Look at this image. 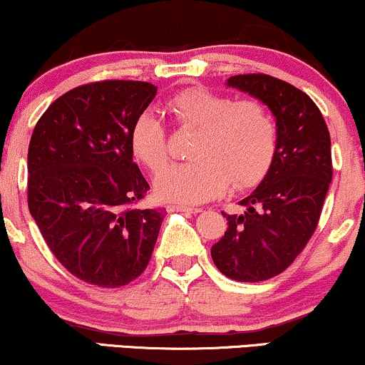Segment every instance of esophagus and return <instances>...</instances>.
Instances as JSON below:
<instances>
[{
	"instance_id": "esophagus-1",
	"label": "esophagus",
	"mask_w": 365,
	"mask_h": 365,
	"mask_svg": "<svg viewBox=\"0 0 365 365\" xmlns=\"http://www.w3.org/2000/svg\"><path fill=\"white\" fill-rule=\"evenodd\" d=\"M169 211H176V212H191V214H197V212H201V209H197V207H189V206H171L169 207Z\"/></svg>"
}]
</instances>
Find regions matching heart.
Returning a JSON list of instances; mask_svg holds the SVG:
<instances>
[{
	"label": "heart",
	"mask_w": 365,
	"mask_h": 365,
	"mask_svg": "<svg viewBox=\"0 0 365 365\" xmlns=\"http://www.w3.org/2000/svg\"><path fill=\"white\" fill-rule=\"evenodd\" d=\"M179 126L197 129L191 148L194 161L168 164V131L161 118L143 111L134 119L129 144L149 171L159 174L156 191L166 201L201 204L219 196L232 182L242 189L257 182L277 149V124L262 101H232L204 88H189L168 99Z\"/></svg>",
	"instance_id": "b5f03b06"
}]
</instances>
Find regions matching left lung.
Masks as SVG:
<instances>
[{"label": "left lung", "mask_w": 365, "mask_h": 365, "mask_svg": "<svg viewBox=\"0 0 365 365\" xmlns=\"http://www.w3.org/2000/svg\"><path fill=\"white\" fill-rule=\"evenodd\" d=\"M227 86L267 104L277 149L262 182L239 201L242 212H222L229 226L211 257L234 281H267L291 266L316 231L332 179L331 136L316 103L282 79L237 74Z\"/></svg>", "instance_id": "8db88e82"}]
</instances>
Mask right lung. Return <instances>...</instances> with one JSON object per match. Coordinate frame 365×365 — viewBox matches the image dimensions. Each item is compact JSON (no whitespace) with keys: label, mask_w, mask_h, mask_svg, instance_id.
<instances>
[{"label":"right lung","mask_w":365,"mask_h":365,"mask_svg":"<svg viewBox=\"0 0 365 365\" xmlns=\"http://www.w3.org/2000/svg\"><path fill=\"white\" fill-rule=\"evenodd\" d=\"M156 91L123 79L83 84L51 103L29 141V212L61 266L93 286L138 279L156 246L164 209L138 206L149 184L129 144Z\"/></svg>","instance_id":"obj_1"}]
</instances>
